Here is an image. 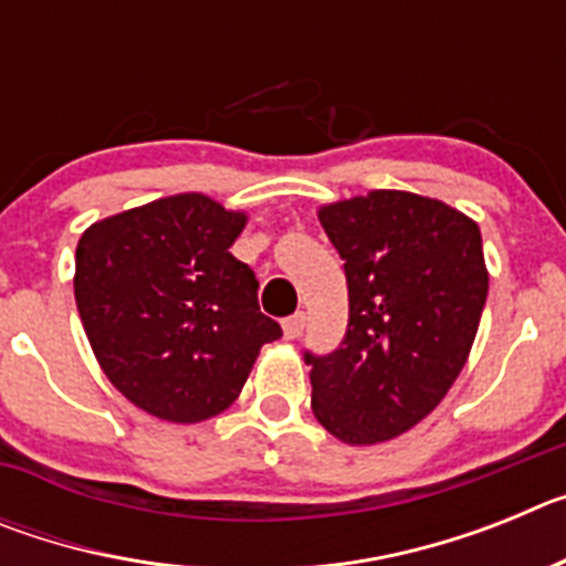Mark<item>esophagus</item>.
<instances>
[{
  "label": "esophagus",
  "mask_w": 566,
  "mask_h": 566,
  "mask_svg": "<svg viewBox=\"0 0 566 566\" xmlns=\"http://www.w3.org/2000/svg\"><path fill=\"white\" fill-rule=\"evenodd\" d=\"M303 328H306V314L297 312L292 314V317L283 319V334H286V339H297L300 334H303Z\"/></svg>",
  "instance_id": "34e87169"
}]
</instances>
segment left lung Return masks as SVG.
<instances>
[{
    "instance_id": "8db88e82",
    "label": "left lung",
    "mask_w": 566,
    "mask_h": 566,
    "mask_svg": "<svg viewBox=\"0 0 566 566\" xmlns=\"http://www.w3.org/2000/svg\"><path fill=\"white\" fill-rule=\"evenodd\" d=\"M317 218L345 260L348 328L312 357V411L345 444L411 431L451 391L488 300L473 218L405 189L323 203Z\"/></svg>"
}]
</instances>
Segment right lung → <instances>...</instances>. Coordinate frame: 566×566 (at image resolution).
Wrapping results in <instances>:
<instances>
[{"mask_svg":"<svg viewBox=\"0 0 566 566\" xmlns=\"http://www.w3.org/2000/svg\"><path fill=\"white\" fill-rule=\"evenodd\" d=\"M249 214L203 192L167 195L90 223L78 238V317L109 382L149 417L195 424L243 391L280 326L229 247Z\"/></svg>","mask_w":566,"mask_h":566,"instance_id":"1","label":"right lung"}]
</instances>
